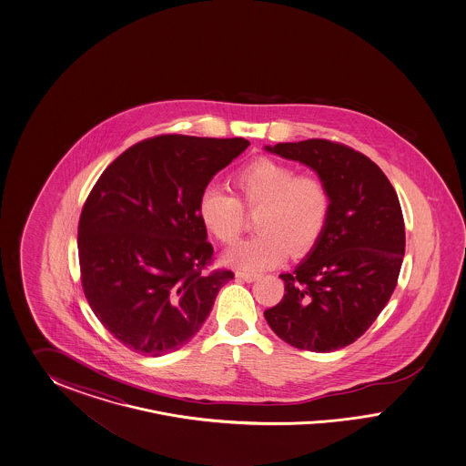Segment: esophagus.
Masks as SVG:
<instances>
[{
	"instance_id": "obj_1",
	"label": "esophagus",
	"mask_w": 466,
	"mask_h": 466,
	"mask_svg": "<svg viewBox=\"0 0 466 466\" xmlns=\"http://www.w3.org/2000/svg\"><path fill=\"white\" fill-rule=\"evenodd\" d=\"M236 279L238 280H242V282H256L258 279H259V275H256V273H244V271H238L236 273Z\"/></svg>"
}]
</instances>
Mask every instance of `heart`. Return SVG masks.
<instances>
[{
  "instance_id": "obj_1",
  "label": "heart",
  "mask_w": 466,
  "mask_h": 466,
  "mask_svg": "<svg viewBox=\"0 0 466 466\" xmlns=\"http://www.w3.org/2000/svg\"><path fill=\"white\" fill-rule=\"evenodd\" d=\"M238 198L207 187L198 199L203 228L222 244L236 242L244 227V208L258 210L254 228L259 232L226 254V263L242 271L275 268L283 259L302 256L321 239L331 212L326 184L290 166L256 158L232 177Z\"/></svg>"
}]
</instances>
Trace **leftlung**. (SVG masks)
Instances as JSON below:
<instances>
[{
    "mask_svg": "<svg viewBox=\"0 0 466 466\" xmlns=\"http://www.w3.org/2000/svg\"><path fill=\"white\" fill-rule=\"evenodd\" d=\"M314 170L331 197L328 226L300 265L282 273V300L265 310L289 345L333 352L362 337L395 290L405 222L395 187L369 157L329 140L267 147Z\"/></svg>",
    "mask_w": 466,
    "mask_h": 466,
    "instance_id": "obj_1",
    "label": "left lung"
}]
</instances>
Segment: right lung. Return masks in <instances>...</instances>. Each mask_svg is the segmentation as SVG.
<instances>
[{"label":"right lung","mask_w":466,"mask_h":466,"mask_svg":"<svg viewBox=\"0 0 466 466\" xmlns=\"http://www.w3.org/2000/svg\"><path fill=\"white\" fill-rule=\"evenodd\" d=\"M244 138L162 135L140 141L102 172L78 222L85 297L100 323L133 352L181 349L208 318L234 273L215 269L198 199Z\"/></svg>","instance_id":"1"}]
</instances>
